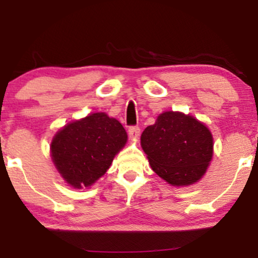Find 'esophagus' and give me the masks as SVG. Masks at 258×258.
I'll return each mask as SVG.
<instances>
[{"mask_svg": "<svg viewBox=\"0 0 258 258\" xmlns=\"http://www.w3.org/2000/svg\"><path fill=\"white\" fill-rule=\"evenodd\" d=\"M141 135V128L138 126H132L128 128V136L131 139H137Z\"/></svg>", "mask_w": 258, "mask_h": 258, "instance_id": "34e87169", "label": "esophagus"}]
</instances>
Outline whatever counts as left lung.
Masks as SVG:
<instances>
[{
	"label": "left lung",
	"mask_w": 258,
	"mask_h": 258,
	"mask_svg": "<svg viewBox=\"0 0 258 258\" xmlns=\"http://www.w3.org/2000/svg\"><path fill=\"white\" fill-rule=\"evenodd\" d=\"M153 171L172 185H190L204 176L214 155L210 130L179 111L160 114L141 136Z\"/></svg>",
	"instance_id": "1"
}]
</instances>
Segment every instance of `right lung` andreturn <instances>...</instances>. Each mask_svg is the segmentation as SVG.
Wrapping results in <instances>:
<instances>
[{"label":"right lung","instance_id":"1","mask_svg":"<svg viewBox=\"0 0 258 258\" xmlns=\"http://www.w3.org/2000/svg\"><path fill=\"white\" fill-rule=\"evenodd\" d=\"M126 142L127 133L119 121L105 112H94L57 132L51 156L65 182L81 189L106 172Z\"/></svg>","mask_w":258,"mask_h":258}]
</instances>
